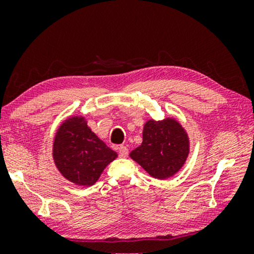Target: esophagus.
I'll return each instance as SVG.
<instances>
[{"instance_id": "1", "label": "esophagus", "mask_w": 254, "mask_h": 254, "mask_svg": "<svg viewBox=\"0 0 254 254\" xmlns=\"http://www.w3.org/2000/svg\"><path fill=\"white\" fill-rule=\"evenodd\" d=\"M119 155L121 156V157H127L128 148L125 147V145H120V147H119Z\"/></svg>"}]
</instances>
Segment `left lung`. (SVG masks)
Instances as JSON below:
<instances>
[{"label":"left lung","mask_w":254,"mask_h":254,"mask_svg":"<svg viewBox=\"0 0 254 254\" xmlns=\"http://www.w3.org/2000/svg\"><path fill=\"white\" fill-rule=\"evenodd\" d=\"M189 150V137L176 120H149L142 144L129 156L154 178L165 179L179 171Z\"/></svg>","instance_id":"left-lung-1"}]
</instances>
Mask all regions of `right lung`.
<instances>
[{
    "label": "right lung",
    "mask_w": 254,
    "mask_h": 254,
    "mask_svg": "<svg viewBox=\"0 0 254 254\" xmlns=\"http://www.w3.org/2000/svg\"><path fill=\"white\" fill-rule=\"evenodd\" d=\"M53 157L59 171L71 183L91 186L106 165L116 159L110 149L86 125L84 118L68 119L58 130Z\"/></svg>",
    "instance_id": "obj_1"
}]
</instances>
